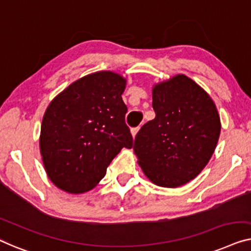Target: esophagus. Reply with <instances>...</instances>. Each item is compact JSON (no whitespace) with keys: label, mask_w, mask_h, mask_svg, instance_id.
I'll return each mask as SVG.
<instances>
[{"label":"esophagus","mask_w":251,"mask_h":251,"mask_svg":"<svg viewBox=\"0 0 251 251\" xmlns=\"http://www.w3.org/2000/svg\"><path fill=\"white\" fill-rule=\"evenodd\" d=\"M139 129H140V127H134V128H132V130H130V132H132L133 137H135L137 132H139Z\"/></svg>","instance_id":"esophagus-1"}]
</instances>
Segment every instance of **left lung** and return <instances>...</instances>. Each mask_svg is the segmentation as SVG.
<instances>
[{"label": "left lung", "instance_id": "left-lung-1", "mask_svg": "<svg viewBox=\"0 0 251 251\" xmlns=\"http://www.w3.org/2000/svg\"><path fill=\"white\" fill-rule=\"evenodd\" d=\"M156 117L135 136L134 152L154 184L176 188L191 181L213 156L221 121L213 100L184 75L154 86Z\"/></svg>", "mask_w": 251, "mask_h": 251}]
</instances>
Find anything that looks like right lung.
Segmentation results:
<instances>
[{"instance_id":"obj_1","label":"right lung","mask_w":251,"mask_h":251,"mask_svg":"<svg viewBox=\"0 0 251 251\" xmlns=\"http://www.w3.org/2000/svg\"><path fill=\"white\" fill-rule=\"evenodd\" d=\"M126 80L99 72L76 80L45 111L40 148L47 173L70 193L93 189L123 148L133 147L122 99Z\"/></svg>"}]
</instances>
